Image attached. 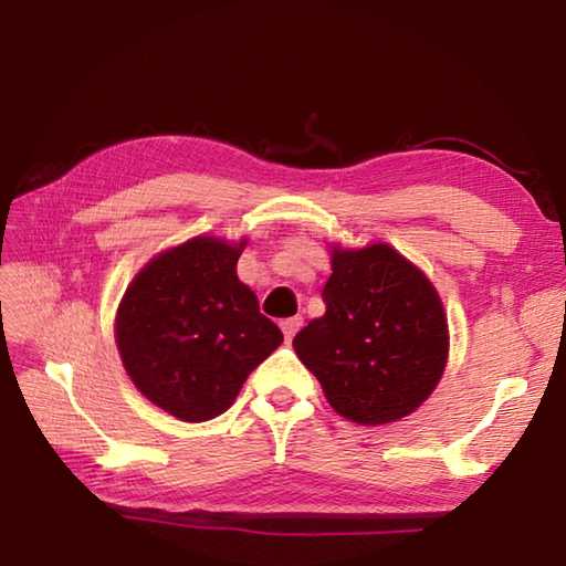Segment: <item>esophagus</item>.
<instances>
[{
    "label": "esophagus",
    "mask_w": 566,
    "mask_h": 566,
    "mask_svg": "<svg viewBox=\"0 0 566 566\" xmlns=\"http://www.w3.org/2000/svg\"><path fill=\"white\" fill-rule=\"evenodd\" d=\"M302 324H304V318L302 316H292V318H284L282 321V331H284V338L286 340H292L294 338V334L298 328H302Z\"/></svg>",
    "instance_id": "esophagus-1"
}]
</instances>
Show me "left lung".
<instances>
[{
	"label": "left lung",
	"instance_id": "8db88e82",
	"mask_svg": "<svg viewBox=\"0 0 566 566\" xmlns=\"http://www.w3.org/2000/svg\"><path fill=\"white\" fill-rule=\"evenodd\" d=\"M326 314L294 336L326 400L350 422L387 424L434 390L449 331L434 286L390 245L334 250Z\"/></svg>",
	"mask_w": 566,
	"mask_h": 566
}]
</instances>
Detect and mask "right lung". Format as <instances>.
<instances>
[{"instance_id": "add662e5", "label": "right lung", "mask_w": 566, "mask_h": 566, "mask_svg": "<svg viewBox=\"0 0 566 566\" xmlns=\"http://www.w3.org/2000/svg\"><path fill=\"white\" fill-rule=\"evenodd\" d=\"M245 242L193 238L154 258L122 298L117 348L132 382L184 422L223 415L284 340L238 280Z\"/></svg>"}]
</instances>
